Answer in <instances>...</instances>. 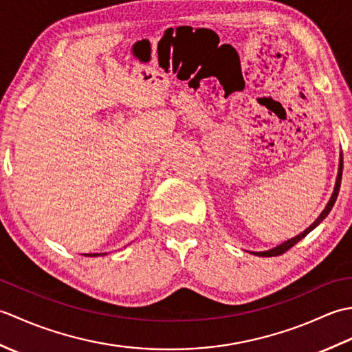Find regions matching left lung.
Here are the masks:
<instances>
[{
  "label": "left lung",
  "instance_id": "left-lung-1",
  "mask_svg": "<svg viewBox=\"0 0 352 352\" xmlns=\"http://www.w3.org/2000/svg\"><path fill=\"white\" fill-rule=\"evenodd\" d=\"M342 169H343V155H342V153H340V160H339V170H338V178H336V184H334V190H333V195H331V198H330V201H328V204L325 206V208L322 210V213H320L319 216H318V219L311 223V226L307 228V230H304L302 233H300L298 236H295V237H292V239H289V241H286V242H283L281 245H278V246H275V248H272V250H267V251H260V252H252L254 256H258V257H275V256H281V254H284L286 252L287 250H290L292 246H294L295 243H298L301 241V239H304L305 236H307L311 230H315L320 222H322L327 216H328V213L331 212V208H333V206H334V203H336V199H338V195H339V189H340V182H342Z\"/></svg>",
  "mask_w": 352,
  "mask_h": 352
}]
</instances>
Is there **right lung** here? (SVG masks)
<instances>
[{"label":"right lung","mask_w":352,"mask_h":352,"mask_svg":"<svg viewBox=\"0 0 352 352\" xmlns=\"http://www.w3.org/2000/svg\"><path fill=\"white\" fill-rule=\"evenodd\" d=\"M87 256L92 257V256H100V254H87Z\"/></svg>","instance_id":"right-lung-1"}]
</instances>
